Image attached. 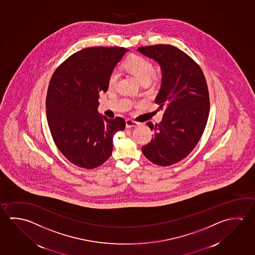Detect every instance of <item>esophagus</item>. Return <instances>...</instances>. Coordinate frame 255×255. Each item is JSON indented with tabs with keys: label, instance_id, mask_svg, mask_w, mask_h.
<instances>
[{
	"label": "esophagus",
	"instance_id": "esophagus-1",
	"mask_svg": "<svg viewBox=\"0 0 255 255\" xmlns=\"http://www.w3.org/2000/svg\"><path fill=\"white\" fill-rule=\"evenodd\" d=\"M126 128L129 129L131 127H137L139 125L138 122L133 121V120H130V119H127L126 120Z\"/></svg>",
	"mask_w": 255,
	"mask_h": 255
}]
</instances>
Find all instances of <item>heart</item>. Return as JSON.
Instances as JSON below:
<instances>
[{
	"mask_svg": "<svg viewBox=\"0 0 255 255\" xmlns=\"http://www.w3.org/2000/svg\"><path fill=\"white\" fill-rule=\"evenodd\" d=\"M126 69L134 75L138 80V83L149 82L154 74V67L153 63L149 59H146L139 55H132L125 63ZM118 75L116 71H113L109 77V87L114 88L117 84Z\"/></svg>",
	"mask_w": 255,
	"mask_h": 255,
	"instance_id": "obj_1",
	"label": "heart"
}]
</instances>
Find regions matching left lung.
Masks as SVG:
<instances>
[{"label": "left lung", "mask_w": 255, "mask_h": 255, "mask_svg": "<svg viewBox=\"0 0 255 255\" xmlns=\"http://www.w3.org/2000/svg\"><path fill=\"white\" fill-rule=\"evenodd\" d=\"M138 51L161 67V88L154 101L164 110L159 125L146 124L154 136L142 152L152 163L169 166L187 157L205 130L210 111L206 80L199 65L176 47L157 44Z\"/></svg>", "instance_id": "1"}]
</instances>
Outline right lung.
<instances>
[{
    "label": "right lung",
    "mask_w": 255,
    "mask_h": 255,
    "mask_svg": "<svg viewBox=\"0 0 255 255\" xmlns=\"http://www.w3.org/2000/svg\"><path fill=\"white\" fill-rule=\"evenodd\" d=\"M128 50L92 47L75 52L51 76L46 116L56 146L79 167L104 163L113 150V137L126 128L122 117L109 119L98 112L100 92L109 89V77Z\"/></svg>",
    "instance_id": "right-lung-1"
}]
</instances>
